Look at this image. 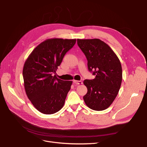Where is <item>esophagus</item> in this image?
Returning <instances> with one entry per match:
<instances>
[{"label": "esophagus", "mask_w": 147, "mask_h": 147, "mask_svg": "<svg viewBox=\"0 0 147 147\" xmlns=\"http://www.w3.org/2000/svg\"><path fill=\"white\" fill-rule=\"evenodd\" d=\"M73 83H75V84H82V83H83L82 81L76 80H73Z\"/></svg>", "instance_id": "esophagus-1"}]
</instances>
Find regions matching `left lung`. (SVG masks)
I'll return each mask as SVG.
<instances>
[{"label":"left lung","instance_id":"obj_1","mask_svg":"<svg viewBox=\"0 0 147 147\" xmlns=\"http://www.w3.org/2000/svg\"><path fill=\"white\" fill-rule=\"evenodd\" d=\"M77 41L87 58L89 70L95 75L94 79L83 82L88 89L84 101L92 110H104L113 102L121 86L120 61L110 46L99 38Z\"/></svg>","mask_w":147,"mask_h":147}]
</instances>
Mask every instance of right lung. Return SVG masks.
I'll return each mask as SVG.
<instances>
[{
    "instance_id": "obj_1",
    "label": "right lung",
    "mask_w": 147,
    "mask_h": 147,
    "mask_svg": "<svg viewBox=\"0 0 147 147\" xmlns=\"http://www.w3.org/2000/svg\"><path fill=\"white\" fill-rule=\"evenodd\" d=\"M76 42L75 38H48L37 46L25 62L22 75L26 95L43 114L55 113L64 105L73 82L62 80L52 74Z\"/></svg>"
}]
</instances>
